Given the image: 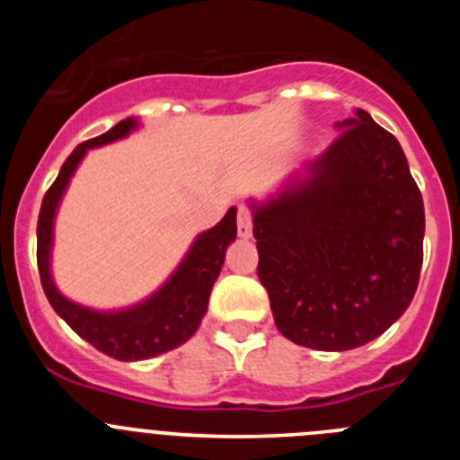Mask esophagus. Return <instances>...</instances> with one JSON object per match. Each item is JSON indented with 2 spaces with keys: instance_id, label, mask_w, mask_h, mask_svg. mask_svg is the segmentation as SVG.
Here are the masks:
<instances>
[{
  "instance_id": "34e87169",
  "label": "esophagus",
  "mask_w": 460,
  "mask_h": 460,
  "mask_svg": "<svg viewBox=\"0 0 460 460\" xmlns=\"http://www.w3.org/2000/svg\"><path fill=\"white\" fill-rule=\"evenodd\" d=\"M237 233L243 239H249L253 234V214H251L249 207L242 205L237 209Z\"/></svg>"
}]
</instances>
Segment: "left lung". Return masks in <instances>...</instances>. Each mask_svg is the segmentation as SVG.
<instances>
[{"mask_svg": "<svg viewBox=\"0 0 460 460\" xmlns=\"http://www.w3.org/2000/svg\"><path fill=\"white\" fill-rule=\"evenodd\" d=\"M304 181L255 207L258 279L292 343L352 350L387 332L420 286L424 202L396 137L357 110Z\"/></svg>", "mask_w": 460, "mask_h": 460, "instance_id": "8db88e82", "label": "left lung"}]
</instances>
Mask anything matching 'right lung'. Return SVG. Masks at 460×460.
<instances>
[{
  "label": "right lung",
  "instance_id": "obj_1",
  "mask_svg": "<svg viewBox=\"0 0 460 460\" xmlns=\"http://www.w3.org/2000/svg\"><path fill=\"white\" fill-rule=\"evenodd\" d=\"M133 128H136V119H124L103 136L92 137L75 147V152L64 161L57 180L43 195L39 227H36V239H39L36 262H39L40 283H43V292L50 306L66 320L75 334L83 336L103 355L115 357L119 361L149 359V357L172 350L195 334V329L200 327L202 315L207 313L211 286L221 274L226 249L237 237V209H230L218 226L195 239L180 270L170 276L168 283L156 295L126 311L99 313L78 306L59 295L50 279L52 221H55L57 205L62 200L64 189L68 186L71 174L75 172L87 149L119 140Z\"/></svg>",
  "mask_w": 460,
  "mask_h": 460
}]
</instances>
